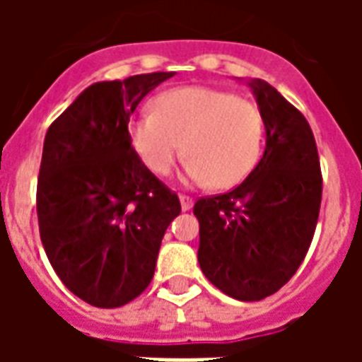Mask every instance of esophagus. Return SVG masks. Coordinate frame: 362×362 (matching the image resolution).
Returning a JSON list of instances; mask_svg holds the SVG:
<instances>
[{
	"label": "esophagus",
	"mask_w": 362,
	"mask_h": 362,
	"mask_svg": "<svg viewBox=\"0 0 362 362\" xmlns=\"http://www.w3.org/2000/svg\"><path fill=\"white\" fill-rule=\"evenodd\" d=\"M180 205H182V209H184V211H188V209H192V205H194V199H192L189 196H184V194H182Z\"/></svg>",
	"instance_id": "34e87169"
}]
</instances>
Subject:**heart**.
<instances>
[{"mask_svg":"<svg viewBox=\"0 0 362 362\" xmlns=\"http://www.w3.org/2000/svg\"><path fill=\"white\" fill-rule=\"evenodd\" d=\"M129 143L145 168L166 176L182 157L186 178L233 188L256 168L264 143L258 104L209 87H178L158 95L153 114L129 122Z\"/></svg>","mask_w":362,"mask_h":362,"instance_id":"b5f03b06","label":"heart"}]
</instances>
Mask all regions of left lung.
I'll return each instance as SVG.
<instances>
[{
    "mask_svg": "<svg viewBox=\"0 0 362 362\" xmlns=\"http://www.w3.org/2000/svg\"><path fill=\"white\" fill-rule=\"evenodd\" d=\"M266 126V151L235 189L199 197L197 262L236 300L277 293L310 248L322 204L320 157L300 110L262 79L250 83Z\"/></svg>",
    "mask_w": 362,
    "mask_h": 362,
    "instance_id": "8db88e82",
    "label": "left lung"
}]
</instances>
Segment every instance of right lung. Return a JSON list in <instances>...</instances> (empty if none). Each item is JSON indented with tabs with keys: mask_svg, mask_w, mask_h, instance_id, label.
<instances>
[{
	"mask_svg": "<svg viewBox=\"0 0 362 362\" xmlns=\"http://www.w3.org/2000/svg\"><path fill=\"white\" fill-rule=\"evenodd\" d=\"M174 71L90 85L52 122L36 186L46 256L74 295L118 308L149 287L180 199L149 173L127 124L143 96Z\"/></svg>",
	"mask_w": 362,
	"mask_h": 362,
	"instance_id": "add662e5",
	"label": "right lung"
}]
</instances>
